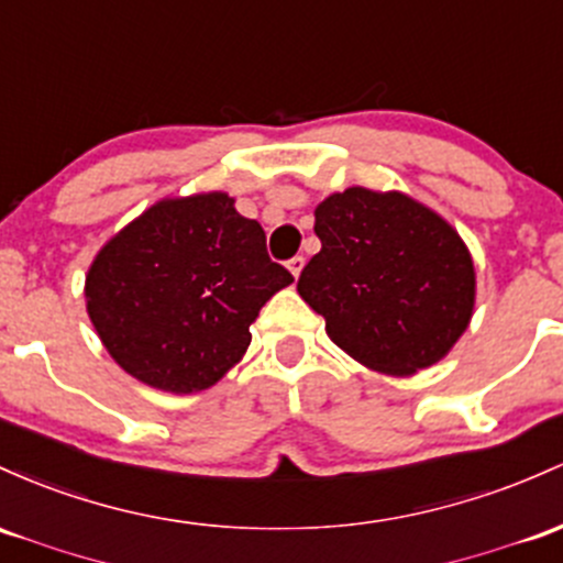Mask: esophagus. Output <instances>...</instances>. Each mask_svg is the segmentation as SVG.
Wrapping results in <instances>:
<instances>
[{"label":"esophagus","instance_id":"esophagus-1","mask_svg":"<svg viewBox=\"0 0 563 563\" xmlns=\"http://www.w3.org/2000/svg\"><path fill=\"white\" fill-rule=\"evenodd\" d=\"M288 269H291L294 277L301 275V269H305V256H294L288 258Z\"/></svg>","mask_w":563,"mask_h":563}]
</instances>
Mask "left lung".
Returning <instances> with one entry per match:
<instances>
[{
    "mask_svg": "<svg viewBox=\"0 0 563 563\" xmlns=\"http://www.w3.org/2000/svg\"><path fill=\"white\" fill-rule=\"evenodd\" d=\"M314 234L296 291L336 347L393 376L449 355L473 318L475 267L446 219L404 191L350 187L314 208Z\"/></svg>",
    "mask_w": 563,
    "mask_h": 563,
    "instance_id": "obj_1",
    "label": "left lung"
}]
</instances>
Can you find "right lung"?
I'll use <instances>...</instances> for the list:
<instances>
[{"label": "right lung", "mask_w": 563, "mask_h": 563, "mask_svg": "<svg viewBox=\"0 0 563 563\" xmlns=\"http://www.w3.org/2000/svg\"><path fill=\"white\" fill-rule=\"evenodd\" d=\"M291 272L227 191L168 197L98 251L85 277L92 329L144 385L187 395L216 385L251 344V323Z\"/></svg>", "instance_id": "right-lung-1"}]
</instances>
